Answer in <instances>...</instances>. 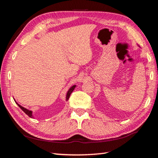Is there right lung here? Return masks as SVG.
I'll use <instances>...</instances> for the list:
<instances>
[{"mask_svg": "<svg viewBox=\"0 0 158 158\" xmlns=\"http://www.w3.org/2000/svg\"><path fill=\"white\" fill-rule=\"evenodd\" d=\"M75 85H73V87H71L70 89H69V90L68 91V92H67V96H66V101H67L69 99V97H70V94H71V93L73 92V91L74 90V89L75 88ZM16 104L19 105V106L20 108V109L23 110L25 113L28 115L29 117H31V118H32V112H31V110H28V109H25V108H24L23 106H20V105H19L18 104V103L16 102Z\"/></svg>", "mask_w": 158, "mask_h": 158, "instance_id": "obj_1", "label": "right lung"}]
</instances>
